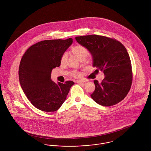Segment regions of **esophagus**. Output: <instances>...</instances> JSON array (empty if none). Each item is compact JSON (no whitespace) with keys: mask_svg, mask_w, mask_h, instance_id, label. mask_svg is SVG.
Wrapping results in <instances>:
<instances>
[{"mask_svg":"<svg viewBox=\"0 0 151 151\" xmlns=\"http://www.w3.org/2000/svg\"><path fill=\"white\" fill-rule=\"evenodd\" d=\"M86 81H84V80H78L76 81V82L77 83H85Z\"/></svg>","mask_w":151,"mask_h":151,"instance_id":"esophagus-1","label":"esophagus"}]
</instances>
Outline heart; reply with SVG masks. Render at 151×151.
Here are the masks:
<instances>
[{
    "label": "heart",
    "instance_id": "b5f03b06",
    "mask_svg": "<svg viewBox=\"0 0 151 151\" xmlns=\"http://www.w3.org/2000/svg\"><path fill=\"white\" fill-rule=\"evenodd\" d=\"M72 53L77 57V58L79 59L80 60H82L83 59H86L89 56L90 52L89 50L84 46L81 45H77L75 47H73L72 48ZM68 59V53H64L63 55L61 56V59H60V62L61 64H64L66 63ZM72 75L73 77L78 78L81 76V73L76 70H73L72 72Z\"/></svg>",
    "mask_w": 151,
    "mask_h": 151
}]
</instances>
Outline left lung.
Listing matches in <instances>:
<instances>
[{
	"label": "left lung",
	"mask_w": 151,
	"mask_h": 151,
	"mask_svg": "<svg viewBox=\"0 0 151 151\" xmlns=\"http://www.w3.org/2000/svg\"><path fill=\"white\" fill-rule=\"evenodd\" d=\"M75 39L91 54L95 71H103L105 76L101 83L93 81L95 89L91 95L93 100L103 106H113L123 100L130 89L133 78L125 47L116 40L102 35H83Z\"/></svg>",
	"instance_id": "8db88e82"
}]
</instances>
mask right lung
I'll use <instances>...</instances> for the list:
<instances>
[{
	"mask_svg": "<svg viewBox=\"0 0 151 151\" xmlns=\"http://www.w3.org/2000/svg\"><path fill=\"white\" fill-rule=\"evenodd\" d=\"M72 38L50 40L37 42L23 55L19 68V80L27 99L37 109L53 112L66 99L72 81H52L51 72L60 65V59L72 44Z\"/></svg>",
	"mask_w": 151,
	"mask_h": 151,
	"instance_id": "1",
	"label": "right lung"
}]
</instances>
